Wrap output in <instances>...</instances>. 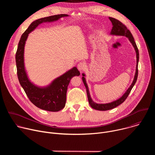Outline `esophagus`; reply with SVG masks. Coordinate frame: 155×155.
Here are the masks:
<instances>
[{
	"label": "esophagus",
	"instance_id": "34e87169",
	"mask_svg": "<svg viewBox=\"0 0 155 155\" xmlns=\"http://www.w3.org/2000/svg\"><path fill=\"white\" fill-rule=\"evenodd\" d=\"M77 68L80 71H83L86 68V64H85V63H84L83 62H80L78 64Z\"/></svg>",
	"mask_w": 155,
	"mask_h": 155
}]
</instances>
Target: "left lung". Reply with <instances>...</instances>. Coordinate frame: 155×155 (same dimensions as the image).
<instances>
[{
	"label": "left lung",
	"mask_w": 155,
	"mask_h": 155,
	"mask_svg": "<svg viewBox=\"0 0 155 155\" xmlns=\"http://www.w3.org/2000/svg\"><path fill=\"white\" fill-rule=\"evenodd\" d=\"M109 19L110 21H111L112 25H113V27H112V29L111 31V34L116 35H123V36L127 37L129 38L130 43L132 44V45H133V47H134V49L136 52V56H137V65H136V74L134 76V80H133V81H132L130 87L128 88V90L126 91V92L124 94V95L121 98H120L119 99H118L115 101H114L111 103H108V104H99L95 103L93 101V100L91 98L89 90H88V87L87 86V84H86V82L85 80V78H84L85 75L84 74H82V75H83L82 80H83V83L86 87V93H87V96L88 101H89V104L93 108L97 110H101V111H105V110L112 109V108L117 107L119 105L121 104L127 97L128 95L129 94V93L132 90V88L133 87L134 85L135 84V83L137 81V77H138V63H139V53L138 48L136 45V43L134 41L133 36H132L130 31L129 29H127L126 25H124L123 23H122L121 21H120L119 20L115 18H112V17H109Z\"/></svg>",
	"instance_id": "left-lung-1"
}]
</instances>
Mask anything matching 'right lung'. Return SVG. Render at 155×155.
<instances>
[{
    "instance_id": "right-lung-1",
    "label": "right lung",
    "mask_w": 155,
    "mask_h": 155,
    "mask_svg": "<svg viewBox=\"0 0 155 155\" xmlns=\"http://www.w3.org/2000/svg\"><path fill=\"white\" fill-rule=\"evenodd\" d=\"M68 16L66 14L56 15L42 18L34 21L21 35L16 53L17 75L20 84L34 105L39 108L50 112H58L65 107L68 86L72 77L80 75V72L75 67L55 79L50 86L45 87H38L29 80L25 69V45L28 34L40 24L44 22L56 21L61 17Z\"/></svg>"
}]
</instances>
